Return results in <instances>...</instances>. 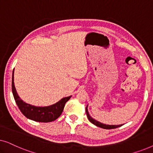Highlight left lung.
<instances>
[{
	"label": "left lung",
	"mask_w": 153,
	"mask_h": 153,
	"mask_svg": "<svg viewBox=\"0 0 153 153\" xmlns=\"http://www.w3.org/2000/svg\"><path fill=\"white\" fill-rule=\"evenodd\" d=\"M88 106H86V108H85V112H86V115H87V117L88 118L89 121L91 123H93L96 126L99 127H101V128H103V129H115V128H117V127H121L123 125H105V124H103V123H101L100 122H98V121L95 120V119H93L92 117H91V116L89 115V113L88 111Z\"/></svg>",
	"instance_id": "obj_1"
}]
</instances>
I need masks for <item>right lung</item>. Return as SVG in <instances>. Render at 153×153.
I'll use <instances>...</instances> for the list:
<instances>
[{
    "label": "right lung",
    "instance_id": "obj_1",
    "mask_svg": "<svg viewBox=\"0 0 153 153\" xmlns=\"http://www.w3.org/2000/svg\"><path fill=\"white\" fill-rule=\"evenodd\" d=\"M12 90L14 100L19 108L27 118L41 123H49L59 118L64 109L65 103L70 99L71 96L62 98L57 103L49 106H35L24 102L19 97L14 83V70L12 72Z\"/></svg>",
    "mask_w": 153,
    "mask_h": 153
}]
</instances>
